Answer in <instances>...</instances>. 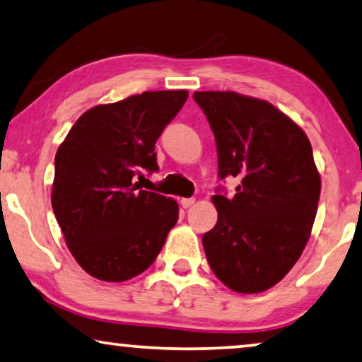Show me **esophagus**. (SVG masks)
Listing matches in <instances>:
<instances>
[{
	"instance_id": "obj_1",
	"label": "esophagus",
	"mask_w": 362,
	"mask_h": 362,
	"mask_svg": "<svg viewBox=\"0 0 362 362\" xmlns=\"http://www.w3.org/2000/svg\"><path fill=\"white\" fill-rule=\"evenodd\" d=\"M180 204L183 208H190L192 204H195V198H182Z\"/></svg>"
}]
</instances>
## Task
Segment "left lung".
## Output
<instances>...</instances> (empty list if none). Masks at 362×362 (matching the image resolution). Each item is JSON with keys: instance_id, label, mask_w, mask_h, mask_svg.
<instances>
[{"instance_id": "8db88e82", "label": "left lung", "mask_w": 362, "mask_h": 362, "mask_svg": "<svg viewBox=\"0 0 362 362\" xmlns=\"http://www.w3.org/2000/svg\"><path fill=\"white\" fill-rule=\"evenodd\" d=\"M218 149V175L240 180L233 198L218 187V223L203 235L213 273L235 293L269 289L299 260L320 198L305 133L267 100L223 90L193 94Z\"/></svg>"}]
</instances>
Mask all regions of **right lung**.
<instances>
[{
	"mask_svg": "<svg viewBox=\"0 0 362 362\" xmlns=\"http://www.w3.org/2000/svg\"><path fill=\"white\" fill-rule=\"evenodd\" d=\"M188 97L154 90L83 113L55 156L52 206L79 267L102 281H127L158 258L179 219L175 199L141 190L159 170L154 144Z\"/></svg>",
	"mask_w": 362,
	"mask_h": 362,
	"instance_id": "right-lung-1",
	"label": "right lung"
}]
</instances>
